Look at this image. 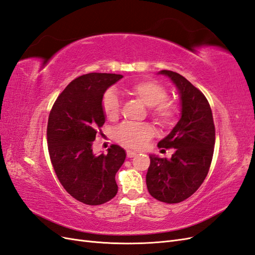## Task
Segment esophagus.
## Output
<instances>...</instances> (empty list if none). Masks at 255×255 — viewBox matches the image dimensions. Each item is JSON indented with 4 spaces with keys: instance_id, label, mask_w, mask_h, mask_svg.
<instances>
[{
    "instance_id": "obj_1",
    "label": "esophagus",
    "mask_w": 255,
    "mask_h": 255,
    "mask_svg": "<svg viewBox=\"0 0 255 255\" xmlns=\"http://www.w3.org/2000/svg\"><path fill=\"white\" fill-rule=\"evenodd\" d=\"M135 155H136V153L133 152V151H127V157L128 158H132V157H134Z\"/></svg>"
}]
</instances>
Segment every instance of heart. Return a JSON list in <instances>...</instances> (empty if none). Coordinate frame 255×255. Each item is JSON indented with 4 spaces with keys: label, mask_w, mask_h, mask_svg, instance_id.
<instances>
[{
    "label": "heart",
    "mask_w": 255,
    "mask_h": 255,
    "mask_svg": "<svg viewBox=\"0 0 255 255\" xmlns=\"http://www.w3.org/2000/svg\"><path fill=\"white\" fill-rule=\"evenodd\" d=\"M129 94L148 107L149 116L160 126H171L178 119L180 109L177 102L166 99L167 89L158 82L143 80L127 88ZM102 110L109 121H116L120 116L121 103L112 90L102 98ZM115 139L121 144L131 148H141L152 138L153 129L146 124H123L115 130Z\"/></svg>",
    "instance_id": "heart-1"
}]
</instances>
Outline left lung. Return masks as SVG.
<instances>
[{
  "instance_id": "8db88e82",
  "label": "left lung",
  "mask_w": 255,
  "mask_h": 255,
  "mask_svg": "<svg viewBox=\"0 0 255 255\" xmlns=\"http://www.w3.org/2000/svg\"><path fill=\"white\" fill-rule=\"evenodd\" d=\"M177 87L181 117L158 147L174 148L171 158L149 155L146 173L148 193L155 199L177 204L192 196L205 181L210 168L215 142L212 111L204 94L184 76L161 70Z\"/></svg>"
}]
</instances>
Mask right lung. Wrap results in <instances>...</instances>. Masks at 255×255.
<instances>
[{
	"mask_svg": "<svg viewBox=\"0 0 255 255\" xmlns=\"http://www.w3.org/2000/svg\"><path fill=\"white\" fill-rule=\"evenodd\" d=\"M123 75L89 73L72 81L57 98L47 125L51 164L72 197L89 206L102 205L117 194L115 174L126 158L120 145L96 155L93 143L106 122L102 98Z\"/></svg>",
	"mask_w": 255,
	"mask_h": 255,
	"instance_id": "right-lung-1",
	"label": "right lung"
}]
</instances>
